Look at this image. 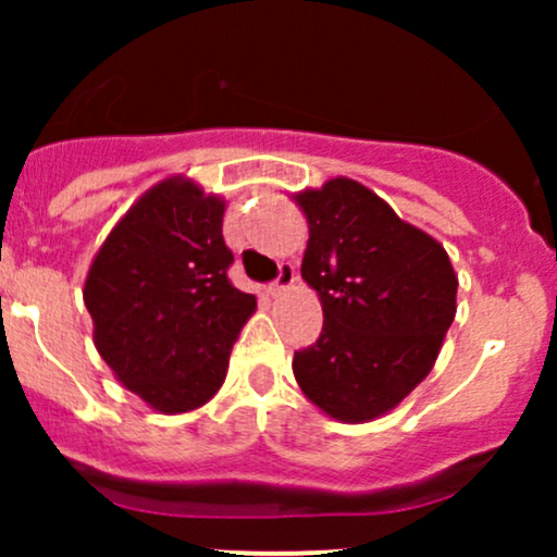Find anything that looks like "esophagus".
Here are the masks:
<instances>
[{"label":"esophagus","mask_w":557,"mask_h":557,"mask_svg":"<svg viewBox=\"0 0 557 557\" xmlns=\"http://www.w3.org/2000/svg\"><path fill=\"white\" fill-rule=\"evenodd\" d=\"M293 283H296V267H293V264H283V267H280L277 280H274V283L270 285V296H272V298L283 296L285 290H290Z\"/></svg>","instance_id":"1"}]
</instances>
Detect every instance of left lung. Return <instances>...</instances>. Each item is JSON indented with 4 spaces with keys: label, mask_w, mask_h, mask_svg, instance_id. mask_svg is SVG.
Listing matches in <instances>:
<instances>
[{
    "label": "left lung",
    "mask_w": 557,
    "mask_h": 557,
    "mask_svg": "<svg viewBox=\"0 0 557 557\" xmlns=\"http://www.w3.org/2000/svg\"><path fill=\"white\" fill-rule=\"evenodd\" d=\"M293 201L309 222L300 277L324 311L322 335L296 350L293 374L327 417L380 419L432 372L456 319L458 277L443 243L350 177Z\"/></svg>",
    "instance_id": "8db88e82"
}]
</instances>
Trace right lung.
Segmentation results:
<instances>
[{
  "label": "right lung",
  "instance_id": "1",
  "mask_svg": "<svg viewBox=\"0 0 557 557\" xmlns=\"http://www.w3.org/2000/svg\"><path fill=\"white\" fill-rule=\"evenodd\" d=\"M225 198L190 177L157 183L91 261L83 300L94 345L123 385L159 413L212 400L257 296L227 280Z\"/></svg>",
  "mask_w": 557,
  "mask_h": 557
}]
</instances>
